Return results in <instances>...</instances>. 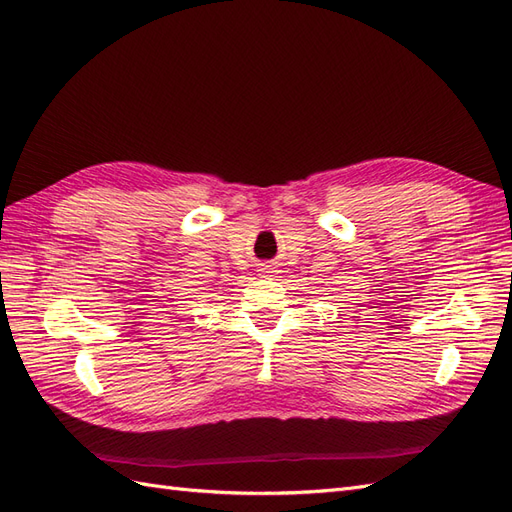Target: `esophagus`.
<instances>
[{
  "instance_id": "obj_1",
  "label": "esophagus",
  "mask_w": 512,
  "mask_h": 512,
  "mask_svg": "<svg viewBox=\"0 0 512 512\" xmlns=\"http://www.w3.org/2000/svg\"><path fill=\"white\" fill-rule=\"evenodd\" d=\"M275 269H277V267L273 265V262H269V265H262L258 271H260V275H262V277H273V275L277 273Z\"/></svg>"
}]
</instances>
